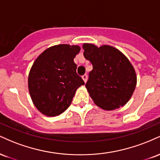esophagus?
<instances>
[{"label": "esophagus", "mask_w": 160, "mask_h": 160, "mask_svg": "<svg viewBox=\"0 0 160 160\" xmlns=\"http://www.w3.org/2000/svg\"><path fill=\"white\" fill-rule=\"evenodd\" d=\"M82 80H83V81L85 82H86V81H87V75H86V74L82 75Z\"/></svg>", "instance_id": "34e87169"}]
</instances>
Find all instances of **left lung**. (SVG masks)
Wrapping results in <instances>:
<instances>
[{"label":"left lung","instance_id":"obj_1","mask_svg":"<svg viewBox=\"0 0 160 160\" xmlns=\"http://www.w3.org/2000/svg\"><path fill=\"white\" fill-rule=\"evenodd\" d=\"M84 57L93 68L86 87L95 104L104 110H114L128 102L135 89L137 77L133 66L114 47L84 43Z\"/></svg>","mask_w":160,"mask_h":160}]
</instances>
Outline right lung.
Wrapping results in <instances>:
<instances>
[{"label": "right lung", "mask_w": 160, "mask_h": 160, "mask_svg": "<svg viewBox=\"0 0 160 160\" xmlns=\"http://www.w3.org/2000/svg\"><path fill=\"white\" fill-rule=\"evenodd\" d=\"M80 50L78 46H54L34 61L28 75V89L33 103L43 114H61L70 106L77 89L84 85L74 62Z\"/></svg>", "instance_id": "right-lung-1"}]
</instances>
